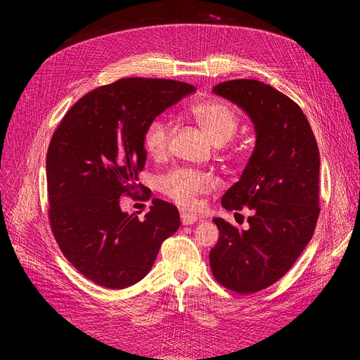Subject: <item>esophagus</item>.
I'll list each match as a JSON object with an SVG mask.
<instances>
[{
    "label": "esophagus",
    "instance_id": "1",
    "mask_svg": "<svg viewBox=\"0 0 360 360\" xmlns=\"http://www.w3.org/2000/svg\"><path fill=\"white\" fill-rule=\"evenodd\" d=\"M180 217H181V224L183 225H192V224H195L198 221V217L195 216V214H191V213H181L180 214Z\"/></svg>",
    "mask_w": 360,
    "mask_h": 360
}]
</instances>
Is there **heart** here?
<instances>
[{"mask_svg": "<svg viewBox=\"0 0 360 360\" xmlns=\"http://www.w3.org/2000/svg\"><path fill=\"white\" fill-rule=\"evenodd\" d=\"M189 114L197 120L205 135L216 146L231 139L238 127V114L230 103L224 101L210 99L198 102L189 108ZM171 132V124L163 117H156L147 124L143 146L151 158L159 159L167 153ZM213 188L214 180L210 174L188 168L174 169L159 180L160 192L181 207H193L197 197L210 192Z\"/></svg>", "mask_w": 360, "mask_h": 360, "instance_id": "obj_1", "label": "heart"}]
</instances>
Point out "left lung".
<instances>
[{"mask_svg": "<svg viewBox=\"0 0 360 360\" xmlns=\"http://www.w3.org/2000/svg\"><path fill=\"white\" fill-rule=\"evenodd\" d=\"M213 93L250 117L257 143L240 180L222 197L226 210H252L249 225L238 230L214 217L219 240L210 267L225 288L252 294L284 276L312 238L320 214L319 146L300 106L274 86L233 79Z\"/></svg>", "mask_w": 360, "mask_h": 360, "instance_id": "1", "label": "left lung"}]
</instances>
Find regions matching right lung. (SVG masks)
<instances>
[{
	"instance_id": "right-lung-1",
	"label": "right lung",
	"mask_w": 360,
	"mask_h": 360,
	"mask_svg": "<svg viewBox=\"0 0 360 360\" xmlns=\"http://www.w3.org/2000/svg\"><path fill=\"white\" fill-rule=\"evenodd\" d=\"M195 90L171 79H118L81 97L53 132L46 155L51 230L63 255L94 284H136L179 230L174 204L156 198L139 219L122 212L120 197L134 195L144 169L147 124Z\"/></svg>"
}]
</instances>
